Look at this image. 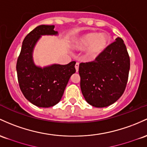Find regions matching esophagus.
<instances>
[{
  "mask_svg": "<svg viewBox=\"0 0 147 147\" xmlns=\"http://www.w3.org/2000/svg\"><path fill=\"white\" fill-rule=\"evenodd\" d=\"M79 65H80V64H79V63H77L76 64H75V69H76V71L77 72H78V70H79Z\"/></svg>",
  "mask_w": 147,
  "mask_h": 147,
  "instance_id": "obj_1",
  "label": "esophagus"
}]
</instances>
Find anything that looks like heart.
<instances>
[{"label": "heart", "instance_id": "b5f03b06", "mask_svg": "<svg viewBox=\"0 0 147 147\" xmlns=\"http://www.w3.org/2000/svg\"><path fill=\"white\" fill-rule=\"evenodd\" d=\"M109 40V36L106 33H88L75 38L73 47L77 50H84L87 48L86 56L89 58H94L104 51Z\"/></svg>", "mask_w": 147, "mask_h": 147}]
</instances>
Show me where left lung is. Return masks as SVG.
Here are the masks:
<instances>
[{
	"label": "left lung",
	"instance_id": "obj_1",
	"mask_svg": "<svg viewBox=\"0 0 147 147\" xmlns=\"http://www.w3.org/2000/svg\"><path fill=\"white\" fill-rule=\"evenodd\" d=\"M130 57L123 40L117 38L95 61L79 66L82 93L88 104L105 107L117 101L126 86Z\"/></svg>",
	"mask_w": 147,
	"mask_h": 147
}]
</instances>
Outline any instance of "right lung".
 I'll use <instances>...</instances> for the list:
<instances>
[{
  "mask_svg": "<svg viewBox=\"0 0 147 147\" xmlns=\"http://www.w3.org/2000/svg\"><path fill=\"white\" fill-rule=\"evenodd\" d=\"M54 25H40L24 38L17 62L19 85L25 98L40 107H50L61 100L71 75L75 73V61L67 65L53 64L41 67L33 61L34 47L42 35H57Z\"/></svg>",
  "mask_w": 147,
  "mask_h": 147,
  "instance_id": "right-lung-1",
  "label": "right lung"
}]
</instances>
